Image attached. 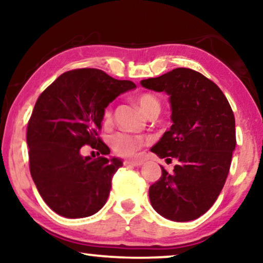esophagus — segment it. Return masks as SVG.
<instances>
[{
	"instance_id": "esophagus-1",
	"label": "esophagus",
	"mask_w": 263,
	"mask_h": 263,
	"mask_svg": "<svg viewBox=\"0 0 263 263\" xmlns=\"http://www.w3.org/2000/svg\"><path fill=\"white\" fill-rule=\"evenodd\" d=\"M142 164H143V161L138 160V159L124 160V165H129V166H140V165H142Z\"/></svg>"
}]
</instances>
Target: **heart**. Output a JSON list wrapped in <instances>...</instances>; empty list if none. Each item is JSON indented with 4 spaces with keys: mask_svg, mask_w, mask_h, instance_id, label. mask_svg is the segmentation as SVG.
<instances>
[{
    "mask_svg": "<svg viewBox=\"0 0 263 263\" xmlns=\"http://www.w3.org/2000/svg\"><path fill=\"white\" fill-rule=\"evenodd\" d=\"M139 106L145 112L147 116L152 112H159L160 111V103L156 97L149 93H143L140 95L136 99ZM111 110L106 109L105 118H110ZM111 147L115 152L121 154V156H132L138 151L140 147H142L146 143V139L142 136H136L127 133H117L111 136L110 139Z\"/></svg>",
    "mask_w": 263,
    "mask_h": 263,
    "instance_id": "obj_1",
    "label": "heart"
}]
</instances>
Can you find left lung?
<instances>
[{
    "label": "left lung",
    "instance_id": "1",
    "mask_svg": "<svg viewBox=\"0 0 263 263\" xmlns=\"http://www.w3.org/2000/svg\"><path fill=\"white\" fill-rule=\"evenodd\" d=\"M140 84L166 93L171 106V128L151 151L178 160L171 174L160 165L161 177L149 186L151 204L168 220H194L213 206L228 177L236 147L232 109L213 81L189 68Z\"/></svg>",
    "mask_w": 263,
    "mask_h": 263
}]
</instances>
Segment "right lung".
Returning a JSON list of instances; mask_svg holds the SVG:
<instances>
[{
    "label": "right lung",
    "instance_id": "obj_1",
    "mask_svg": "<svg viewBox=\"0 0 263 263\" xmlns=\"http://www.w3.org/2000/svg\"><path fill=\"white\" fill-rule=\"evenodd\" d=\"M134 82L116 80L93 68L63 73L39 96L27 125L32 179L45 203L62 217L77 219L97 213L123 163L106 158L109 147L98 138L107 105ZM89 144L102 157H82Z\"/></svg>",
    "mask_w": 263,
    "mask_h": 263
}]
</instances>
